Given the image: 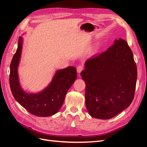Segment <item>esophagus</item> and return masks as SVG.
Wrapping results in <instances>:
<instances>
[{
  "label": "esophagus",
  "instance_id": "obj_1",
  "mask_svg": "<svg viewBox=\"0 0 147 147\" xmlns=\"http://www.w3.org/2000/svg\"><path fill=\"white\" fill-rule=\"evenodd\" d=\"M83 69V67L82 65H78L77 68V71L78 74L80 73Z\"/></svg>",
  "mask_w": 147,
  "mask_h": 147
}]
</instances>
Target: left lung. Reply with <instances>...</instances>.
Listing matches in <instances>:
<instances>
[{"label":"left lung","instance_id":"obj_1","mask_svg":"<svg viewBox=\"0 0 147 147\" xmlns=\"http://www.w3.org/2000/svg\"><path fill=\"white\" fill-rule=\"evenodd\" d=\"M86 84L85 104L92 117L107 119L130 105L137 78L134 56L122 38L105 52L88 59L80 74Z\"/></svg>","mask_w":147,"mask_h":147}]
</instances>
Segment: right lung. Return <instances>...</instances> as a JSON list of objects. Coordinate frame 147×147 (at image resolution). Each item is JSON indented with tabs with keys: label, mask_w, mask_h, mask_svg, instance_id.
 I'll list each match as a JSON object with an SVG mask.
<instances>
[{
	"label": "right lung",
	"mask_w": 147,
	"mask_h": 147,
	"mask_svg": "<svg viewBox=\"0 0 147 147\" xmlns=\"http://www.w3.org/2000/svg\"><path fill=\"white\" fill-rule=\"evenodd\" d=\"M23 38L19 37L17 50L10 64V86L15 100L29 113L47 117L56 114L64 103L65 96L77 77L75 67L69 66L56 70L48 85L37 93L26 92L22 88L18 68L21 59Z\"/></svg>",
	"instance_id": "right-lung-1"
}]
</instances>
